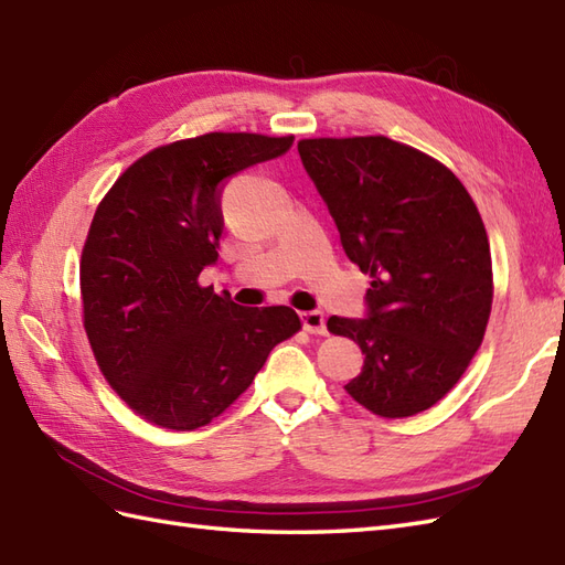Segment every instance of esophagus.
<instances>
[{"instance_id": "obj_1", "label": "esophagus", "mask_w": 565, "mask_h": 565, "mask_svg": "<svg viewBox=\"0 0 565 565\" xmlns=\"http://www.w3.org/2000/svg\"><path fill=\"white\" fill-rule=\"evenodd\" d=\"M299 316H301V326H305L307 333L326 335V316H323V311H305Z\"/></svg>"}]
</instances>
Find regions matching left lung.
I'll list each match as a JSON object with an SVG mask.
<instances>
[{"instance_id":"8db88e82","label":"left lung","mask_w":565,"mask_h":565,"mask_svg":"<svg viewBox=\"0 0 565 565\" xmlns=\"http://www.w3.org/2000/svg\"><path fill=\"white\" fill-rule=\"evenodd\" d=\"M297 150L342 249L371 278L364 319H328L364 354L345 391L388 419L429 409L465 374L491 311L475 201L441 162L386 136L307 139Z\"/></svg>"}]
</instances>
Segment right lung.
Segmentation results:
<instances>
[{
	"label": "right lung",
	"mask_w": 565,
	"mask_h": 565,
	"mask_svg": "<svg viewBox=\"0 0 565 565\" xmlns=\"http://www.w3.org/2000/svg\"><path fill=\"white\" fill-rule=\"evenodd\" d=\"M292 141L215 131L156 148L95 211L81 256L84 326L107 383L143 419L205 426L301 328L290 307H239L199 285L217 260L225 184Z\"/></svg>",
	"instance_id": "add662e5"
}]
</instances>
